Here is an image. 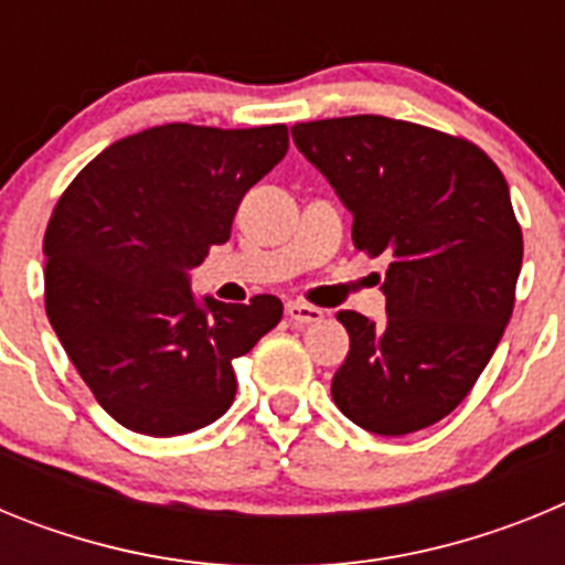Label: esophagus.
Segmentation results:
<instances>
[{
	"label": "esophagus",
	"mask_w": 565,
	"mask_h": 565,
	"mask_svg": "<svg viewBox=\"0 0 565 565\" xmlns=\"http://www.w3.org/2000/svg\"><path fill=\"white\" fill-rule=\"evenodd\" d=\"M286 313L291 322H297V326H311V322H319V319L326 317V311H322V308L306 306V302H288Z\"/></svg>",
	"instance_id": "obj_1"
}]
</instances>
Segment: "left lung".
<instances>
[{"label":"left lung","instance_id":"obj_1","mask_svg":"<svg viewBox=\"0 0 565 565\" xmlns=\"http://www.w3.org/2000/svg\"><path fill=\"white\" fill-rule=\"evenodd\" d=\"M291 135L353 214V246L391 259L382 326L337 313L351 351L333 402L376 436L424 430L472 391L512 317L523 237L507 181L476 143L384 115Z\"/></svg>","mask_w":565,"mask_h":565}]
</instances>
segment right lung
<instances>
[{
    "mask_svg": "<svg viewBox=\"0 0 565 565\" xmlns=\"http://www.w3.org/2000/svg\"><path fill=\"white\" fill-rule=\"evenodd\" d=\"M286 152V124H163L104 149L58 198L44 232V308L127 430L183 436L232 407V362L277 326L282 302L198 299L189 271L232 237L243 194Z\"/></svg>",
    "mask_w": 565,
    "mask_h": 565,
    "instance_id": "obj_1",
    "label": "right lung"
}]
</instances>
